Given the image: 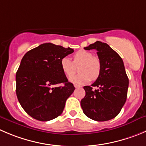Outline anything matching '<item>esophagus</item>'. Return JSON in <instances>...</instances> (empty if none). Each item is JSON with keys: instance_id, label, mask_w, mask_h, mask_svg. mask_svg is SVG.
I'll list each match as a JSON object with an SVG mask.
<instances>
[{"instance_id": "1", "label": "esophagus", "mask_w": 146, "mask_h": 146, "mask_svg": "<svg viewBox=\"0 0 146 146\" xmlns=\"http://www.w3.org/2000/svg\"><path fill=\"white\" fill-rule=\"evenodd\" d=\"M81 87V86L78 85V84H74V87H75V88H78V87Z\"/></svg>"}]
</instances>
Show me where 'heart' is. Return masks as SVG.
<instances>
[{
    "instance_id": "heart-1",
    "label": "heart",
    "mask_w": 146,
    "mask_h": 146,
    "mask_svg": "<svg viewBox=\"0 0 146 146\" xmlns=\"http://www.w3.org/2000/svg\"><path fill=\"white\" fill-rule=\"evenodd\" d=\"M61 68L67 77H71L76 70V66L80 65L79 72L77 76L69 79L71 82L76 84H83L92 80H95L100 77L101 73V62L99 58L93 56V54L86 50H80L74 54L73 62L69 58L63 57L61 59Z\"/></svg>"
}]
</instances>
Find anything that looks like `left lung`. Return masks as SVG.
Segmentation results:
<instances>
[{"label": "left lung", "instance_id": "8db88e82", "mask_svg": "<svg viewBox=\"0 0 146 146\" xmlns=\"http://www.w3.org/2000/svg\"><path fill=\"white\" fill-rule=\"evenodd\" d=\"M84 48L97 50L102 69L95 82L84 87L86 95L81 100L83 112L96 121L111 120L120 113L127 99L129 80L123 61L106 43L98 41Z\"/></svg>", "mask_w": 146, "mask_h": 146}]
</instances>
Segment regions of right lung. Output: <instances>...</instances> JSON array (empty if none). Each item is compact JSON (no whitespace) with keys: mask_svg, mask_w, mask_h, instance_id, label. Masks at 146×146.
<instances>
[{"mask_svg":"<svg viewBox=\"0 0 146 146\" xmlns=\"http://www.w3.org/2000/svg\"><path fill=\"white\" fill-rule=\"evenodd\" d=\"M74 52L71 48L46 43L23 56L16 72V95L23 109L40 121L53 120L62 113L75 87L61 68V59ZM63 85L56 87V84Z\"/></svg>","mask_w":146,"mask_h":146,"instance_id":"right-lung-1","label":"right lung"}]
</instances>
